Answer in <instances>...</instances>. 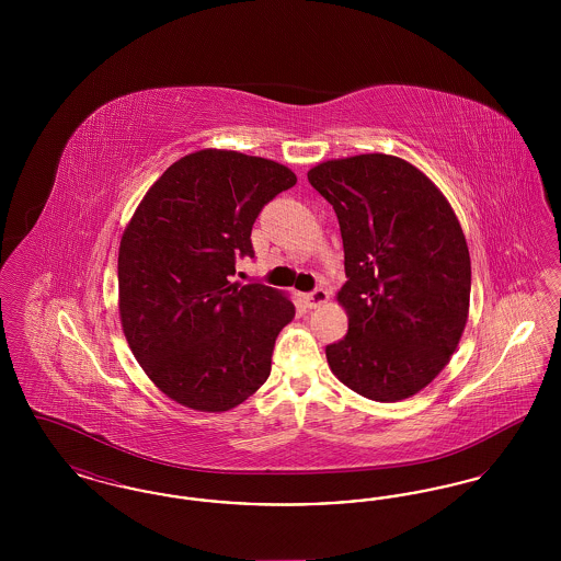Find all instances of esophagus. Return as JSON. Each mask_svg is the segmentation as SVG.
Instances as JSON below:
<instances>
[{
    "instance_id": "obj_1",
    "label": "esophagus",
    "mask_w": 561,
    "mask_h": 561,
    "mask_svg": "<svg viewBox=\"0 0 561 561\" xmlns=\"http://www.w3.org/2000/svg\"><path fill=\"white\" fill-rule=\"evenodd\" d=\"M328 300H330V294H328V290H323V288H318V290H313V293L305 296V302H307L309 309H318L321 305H325Z\"/></svg>"
}]
</instances>
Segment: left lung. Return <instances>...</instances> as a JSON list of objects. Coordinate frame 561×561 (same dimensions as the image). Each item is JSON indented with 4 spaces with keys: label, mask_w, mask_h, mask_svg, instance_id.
Listing matches in <instances>:
<instances>
[{
    "label": "left lung",
    "mask_w": 561,
    "mask_h": 561,
    "mask_svg": "<svg viewBox=\"0 0 561 561\" xmlns=\"http://www.w3.org/2000/svg\"><path fill=\"white\" fill-rule=\"evenodd\" d=\"M309 183L332 204L345 250L334 376L374 401L416 396L446 368L469 318L471 259L453 206L416 165L385 153L321 161Z\"/></svg>",
    "instance_id": "1"
}]
</instances>
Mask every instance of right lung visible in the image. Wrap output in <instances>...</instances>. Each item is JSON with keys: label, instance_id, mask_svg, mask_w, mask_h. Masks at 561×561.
I'll use <instances>...</instances> for the list:
<instances>
[{"label": "right lung", "instance_id": "obj_1", "mask_svg": "<svg viewBox=\"0 0 561 561\" xmlns=\"http://www.w3.org/2000/svg\"><path fill=\"white\" fill-rule=\"evenodd\" d=\"M296 174L277 161L202 149L174 161L124 229L119 320L136 362L170 400L227 412L261 389L293 300L231 284L254 256L252 225Z\"/></svg>", "mask_w": 561, "mask_h": 561}]
</instances>
